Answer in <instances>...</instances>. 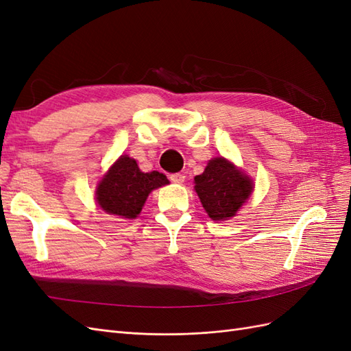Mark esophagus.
<instances>
[{
	"mask_svg": "<svg viewBox=\"0 0 351 351\" xmlns=\"http://www.w3.org/2000/svg\"><path fill=\"white\" fill-rule=\"evenodd\" d=\"M169 180H171V182L176 183V184H182L184 182V176L180 174V173H176V174L169 176Z\"/></svg>",
	"mask_w": 351,
	"mask_h": 351,
	"instance_id": "esophagus-1",
	"label": "esophagus"
}]
</instances>
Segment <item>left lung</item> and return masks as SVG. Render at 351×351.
Returning a JSON list of instances; mask_svg holds the SVG:
<instances>
[{
  "label": "left lung",
  "mask_w": 351,
  "mask_h": 351,
  "mask_svg": "<svg viewBox=\"0 0 351 351\" xmlns=\"http://www.w3.org/2000/svg\"><path fill=\"white\" fill-rule=\"evenodd\" d=\"M195 184L202 205L214 221L234 217L253 190L250 178L222 156L210 159L205 171L195 177Z\"/></svg>",
  "instance_id": "obj_1"
}]
</instances>
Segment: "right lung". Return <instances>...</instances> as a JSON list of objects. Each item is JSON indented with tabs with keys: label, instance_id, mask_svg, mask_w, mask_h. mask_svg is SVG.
I'll list each match as a JSON object with an SVG mask.
<instances>
[{
	"label": "right lung",
	"instance_id": "add662e5",
	"mask_svg": "<svg viewBox=\"0 0 351 351\" xmlns=\"http://www.w3.org/2000/svg\"><path fill=\"white\" fill-rule=\"evenodd\" d=\"M164 184H168L165 174L142 173L134 159L123 155L102 178L97 189V200L108 214L136 218L152 190Z\"/></svg>",
	"mask_w": 351,
	"mask_h": 351
}]
</instances>
